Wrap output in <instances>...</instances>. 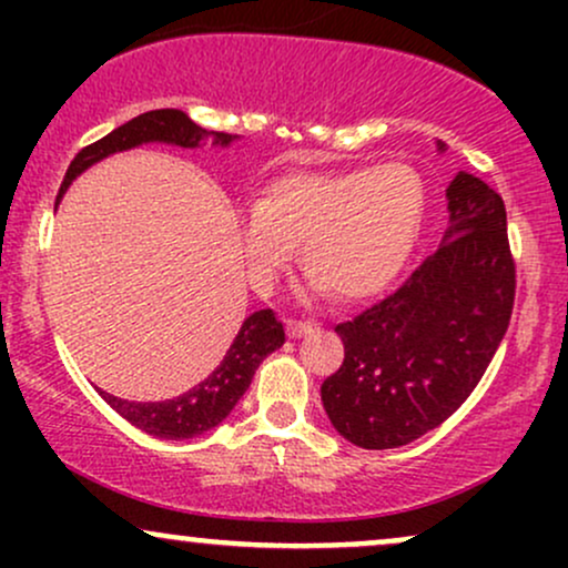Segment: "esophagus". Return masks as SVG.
<instances>
[{
    "instance_id": "obj_1",
    "label": "esophagus",
    "mask_w": 568,
    "mask_h": 568,
    "mask_svg": "<svg viewBox=\"0 0 568 568\" xmlns=\"http://www.w3.org/2000/svg\"><path fill=\"white\" fill-rule=\"evenodd\" d=\"M285 328H288L291 338H302V336L315 331V323H310V321H285Z\"/></svg>"
}]
</instances>
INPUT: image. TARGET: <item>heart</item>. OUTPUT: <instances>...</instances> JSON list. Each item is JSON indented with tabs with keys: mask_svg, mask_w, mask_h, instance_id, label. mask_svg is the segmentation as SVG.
<instances>
[{
	"mask_svg": "<svg viewBox=\"0 0 568 568\" xmlns=\"http://www.w3.org/2000/svg\"><path fill=\"white\" fill-rule=\"evenodd\" d=\"M427 186L408 162L272 179L240 211L237 234L256 291H272L304 243L312 293L361 302L387 288L419 243Z\"/></svg>",
	"mask_w": 568,
	"mask_h": 568,
	"instance_id": "b5f03b06",
	"label": "heart"
}]
</instances>
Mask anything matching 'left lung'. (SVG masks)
Segmentation results:
<instances>
[{
    "label": "left lung",
    "mask_w": 568,
    "mask_h": 568,
    "mask_svg": "<svg viewBox=\"0 0 568 568\" xmlns=\"http://www.w3.org/2000/svg\"><path fill=\"white\" fill-rule=\"evenodd\" d=\"M443 149V143H440ZM452 226L382 302L336 325L344 363L323 382L325 414L361 448L422 438L478 387L515 302L505 202L470 173L446 189Z\"/></svg>",
    "instance_id": "8db88e82"
}]
</instances>
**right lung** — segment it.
I'll list each match as a JSON object with an SVG mask.
<instances>
[{
	"label": "right lung",
	"instance_id": "1",
	"mask_svg": "<svg viewBox=\"0 0 568 568\" xmlns=\"http://www.w3.org/2000/svg\"><path fill=\"white\" fill-rule=\"evenodd\" d=\"M207 139L226 146V143L234 141V135L194 125L179 109H154V112L133 116L125 125H120L109 135H103V139H98L95 143H90V146L77 152L67 175H63L58 200H61L67 186L84 168L109 158V154L125 152V149H133L146 141H165L184 149H197ZM283 344L285 331L283 323L275 317V312L258 310L243 323V328L234 336V342L224 352L219 366L213 368V374H207V379H202L197 387L186 389L184 395L160 403H133L109 393H101V397L122 419H128L130 425L143 429V433L168 440L197 438V435L207 433V429H213L219 422H224L230 416V410L237 406L240 397L251 387L253 374L262 366L264 357L283 347Z\"/></svg>",
	"mask_w": 568,
	"mask_h": 568
}]
</instances>
